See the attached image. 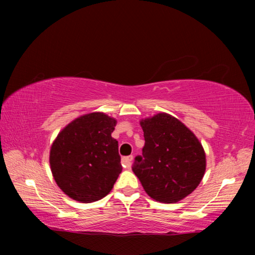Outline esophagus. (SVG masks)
Masks as SVG:
<instances>
[{"mask_svg":"<svg viewBox=\"0 0 255 255\" xmlns=\"http://www.w3.org/2000/svg\"><path fill=\"white\" fill-rule=\"evenodd\" d=\"M132 158H133L132 155H130V156H125V157H123V159H122L123 165H124L125 167H130V166H131Z\"/></svg>","mask_w":255,"mask_h":255,"instance_id":"esophagus-1","label":"esophagus"}]
</instances>
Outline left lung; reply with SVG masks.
I'll return each mask as SVG.
<instances>
[{"label":"left lung","mask_w":255,"mask_h":255,"mask_svg":"<svg viewBox=\"0 0 255 255\" xmlns=\"http://www.w3.org/2000/svg\"><path fill=\"white\" fill-rule=\"evenodd\" d=\"M145 145L132 166L146 193L158 202L174 204L195 190L204 178L206 154L190 129L172 117L157 114L141 119Z\"/></svg>","instance_id":"1"}]
</instances>
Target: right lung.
Instances as JSON below:
<instances>
[{"mask_svg": "<svg viewBox=\"0 0 255 255\" xmlns=\"http://www.w3.org/2000/svg\"><path fill=\"white\" fill-rule=\"evenodd\" d=\"M117 120L103 112L76 118L62 129L50 147L51 173L72 199L90 204L114 188L123 166L118 141L111 137Z\"/></svg>", "mask_w": 255, "mask_h": 255, "instance_id": "obj_1", "label": "right lung"}]
</instances>
